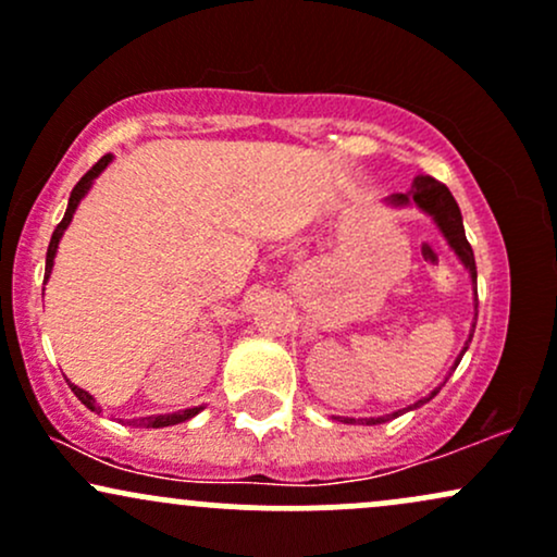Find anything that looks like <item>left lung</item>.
I'll list each match as a JSON object with an SVG mask.
<instances>
[{
  "label": "left lung",
  "instance_id": "obj_1",
  "mask_svg": "<svg viewBox=\"0 0 557 557\" xmlns=\"http://www.w3.org/2000/svg\"><path fill=\"white\" fill-rule=\"evenodd\" d=\"M384 202L392 205V208H410V205H413V208H418L421 212H426L431 221L436 223V228L442 231V236H445V242L449 245V249H453V252L458 255V260L463 262L466 271L471 273L473 284H476V260H473V249H471V245H468V239H466L463 215H460L458 202H455V197L449 195V189H447L445 184H440V181L431 178V176H416L413 186H410V191H405V195H392V197H386ZM476 308H479V297H473V310H476ZM476 315H479V312H473L471 334H468L466 347L460 349V355H458V358H455L453 371H455V368H458V362H460V358H463V355H466L468 345H471L473 329H476ZM453 371H449V373H453ZM449 373H447V379H449ZM447 379L442 381V384L436 386V389H431L426 397H421V399H418V403L408 405V408L397 410V413L379 416V418H339V421H342V423H362V426H376V423H386V421H392V418L408 413V410L421 408V405H426L429 399H434L436 395H440L442 386L447 384ZM334 418H336V416H334Z\"/></svg>",
  "mask_w": 557,
  "mask_h": 557
}]
</instances>
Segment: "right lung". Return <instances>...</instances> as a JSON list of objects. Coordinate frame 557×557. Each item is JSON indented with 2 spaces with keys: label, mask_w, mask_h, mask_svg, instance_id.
Instances as JSON below:
<instances>
[{
  "label": "right lung",
  "mask_w": 557,
  "mask_h": 557,
  "mask_svg": "<svg viewBox=\"0 0 557 557\" xmlns=\"http://www.w3.org/2000/svg\"><path fill=\"white\" fill-rule=\"evenodd\" d=\"M112 162V154H104L102 160L97 162V165L91 168L89 173H86L84 178L78 181L76 186H73V191H71V199H67V210H65V218H62L60 221V226L54 228V234H52V239H49V249H47V268H44V281H49V276H52V265H54V258H58V245H60V239H62V234H65V228L71 226V221H73V212L78 210V205H81V199H84L86 195H89V189H91V184H94V178H99V173L104 171V168H108ZM44 295V292H41ZM67 384H71V381H67ZM71 389H73V395H76L81 403L86 405V408L89 410H94V413H102V408H99L97 405V399H94L89 392L86 389H81V386H76V384H71ZM199 410H205V405H197V408H186V410H176V413H165V416H144V418H131V421H126L128 426H139V429H162V426H176V423H184V421H189V418H195ZM117 421H121V418H117Z\"/></svg>",
  "instance_id": "add662e5"
}]
</instances>
